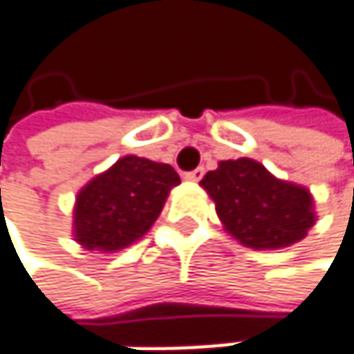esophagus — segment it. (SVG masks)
I'll return each mask as SVG.
<instances>
[{"mask_svg":"<svg viewBox=\"0 0 354 354\" xmlns=\"http://www.w3.org/2000/svg\"><path fill=\"white\" fill-rule=\"evenodd\" d=\"M203 176H205V168H196V170H192V172H186V174H184V178H186V180H190V182H198Z\"/></svg>","mask_w":354,"mask_h":354,"instance_id":"1","label":"esophagus"}]
</instances>
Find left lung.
<instances>
[{"mask_svg": "<svg viewBox=\"0 0 354 354\" xmlns=\"http://www.w3.org/2000/svg\"><path fill=\"white\" fill-rule=\"evenodd\" d=\"M201 186L215 201L223 227L254 250L291 246L316 223L308 188L274 178L250 158L219 162Z\"/></svg>", "mask_w": 354, "mask_h": 354, "instance_id": "8db88e82", "label": "left lung"}]
</instances>
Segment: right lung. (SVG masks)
<instances>
[{
  "instance_id": "add662e5",
  "label": "right lung",
  "mask_w": 354,
  "mask_h": 354,
  "mask_svg": "<svg viewBox=\"0 0 354 354\" xmlns=\"http://www.w3.org/2000/svg\"><path fill=\"white\" fill-rule=\"evenodd\" d=\"M176 170L147 158L124 156L90 180L75 198L73 234L86 250L116 252L147 234L160 217Z\"/></svg>"
}]
</instances>
